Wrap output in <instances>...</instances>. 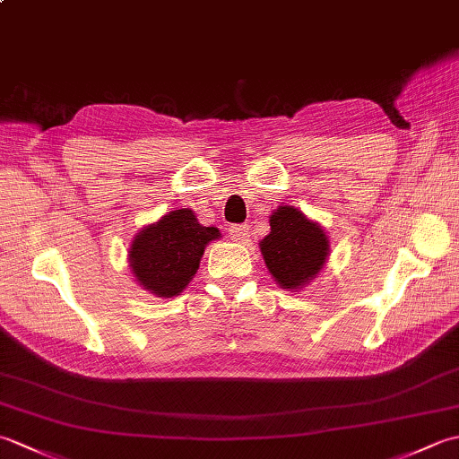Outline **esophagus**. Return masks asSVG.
Listing matches in <instances>:
<instances>
[{"instance_id": "obj_1", "label": "esophagus", "mask_w": 459, "mask_h": 459, "mask_svg": "<svg viewBox=\"0 0 459 459\" xmlns=\"http://www.w3.org/2000/svg\"><path fill=\"white\" fill-rule=\"evenodd\" d=\"M229 235H230L232 240L242 242V245H245V242H247L248 237H250V229L247 227V224H230V227H229Z\"/></svg>"}]
</instances>
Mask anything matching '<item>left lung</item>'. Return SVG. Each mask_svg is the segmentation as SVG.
<instances>
[{
  "mask_svg": "<svg viewBox=\"0 0 459 459\" xmlns=\"http://www.w3.org/2000/svg\"><path fill=\"white\" fill-rule=\"evenodd\" d=\"M258 247L272 278L288 291H298L314 281L331 252L325 229L290 204L272 211L270 232Z\"/></svg>",
  "mask_w": 459,
  "mask_h": 459,
  "instance_id": "1",
  "label": "left lung"
}]
</instances>
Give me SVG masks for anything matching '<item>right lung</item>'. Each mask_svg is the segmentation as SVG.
I'll list each match as a JSON object with an SVG mask.
<instances>
[{
  "label": "right lung",
  "mask_w": 459,
  "mask_h": 459,
  "mask_svg": "<svg viewBox=\"0 0 459 459\" xmlns=\"http://www.w3.org/2000/svg\"><path fill=\"white\" fill-rule=\"evenodd\" d=\"M221 230L203 227L191 209L165 212L134 235L128 266L135 281L158 298H175L197 274L209 242Z\"/></svg>",
  "instance_id": "add662e5"
}]
</instances>
